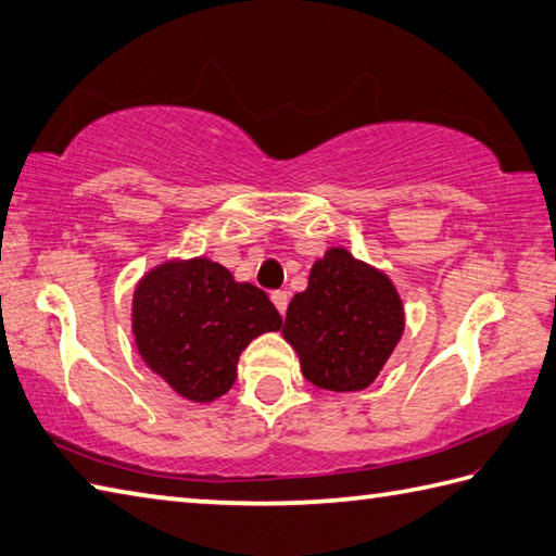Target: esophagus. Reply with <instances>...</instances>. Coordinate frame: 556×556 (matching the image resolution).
Returning a JSON list of instances; mask_svg holds the SVG:
<instances>
[{
    "label": "esophagus",
    "mask_w": 556,
    "mask_h": 556,
    "mask_svg": "<svg viewBox=\"0 0 556 556\" xmlns=\"http://www.w3.org/2000/svg\"><path fill=\"white\" fill-rule=\"evenodd\" d=\"M271 303H275L277 311L285 315L287 313V306H289V296L287 291H271Z\"/></svg>",
    "instance_id": "esophagus-1"
}]
</instances>
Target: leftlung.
Instances as JSON below:
<instances>
[{
  "label": "left lung",
  "mask_w": 556,
  "mask_h": 556,
  "mask_svg": "<svg viewBox=\"0 0 556 556\" xmlns=\"http://www.w3.org/2000/svg\"><path fill=\"white\" fill-rule=\"evenodd\" d=\"M405 330L402 301L383 271L332 248L291 299L285 340L313 386L350 393L378 378Z\"/></svg>",
  "instance_id": "1"
}]
</instances>
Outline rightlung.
Wrapping results in <instances>:
<instances>
[{"instance_id": "1", "label": "right lung", "mask_w": 556, "mask_h": 556, "mask_svg": "<svg viewBox=\"0 0 556 556\" xmlns=\"http://www.w3.org/2000/svg\"><path fill=\"white\" fill-rule=\"evenodd\" d=\"M279 328L281 315L263 289L233 281L231 271L204 257L151 269L135 291L141 358L192 402L224 395L250 340Z\"/></svg>"}]
</instances>
